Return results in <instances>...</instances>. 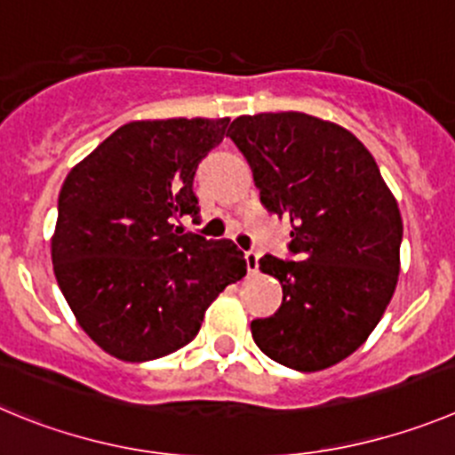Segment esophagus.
Returning <instances> with one entry per match:
<instances>
[{
	"label": "esophagus",
	"instance_id": "esophagus-1",
	"mask_svg": "<svg viewBox=\"0 0 455 455\" xmlns=\"http://www.w3.org/2000/svg\"><path fill=\"white\" fill-rule=\"evenodd\" d=\"M258 251H247L244 253V260H247V269H249V274H256L258 272Z\"/></svg>",
	"mask_w": 455,
	"mask_h": 455
}]
</instances>
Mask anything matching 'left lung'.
Returning a JSON list of instances; mask_svg holds the SVG:
<instances>
[{"instance_id":"obj_1","label":"left lung","mask_w":455,"mask_h":455,"mask_svg":"<svg viewBox=\"0 0 455 455\" xmlns=\"http://www.w3.org/2000/svg\"><path fill=\"white\" fill-rule=\"evenodd\" d=\"M228 138L251 165L263 206L292 224L297 258L258 260L283 285V304L253 319V342L290 370H326L365 342L395 294L399 206L365 145L333 122L258 113L233 120Z\"/></svg>"}]
</instances>
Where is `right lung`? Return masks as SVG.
Returning <instances> with one entry per match:
<instances>
[{
	"label": "right lung",
	"instance_id": "obj_1",
	"mask_svg": "<svg viewBox=\"0 0 455 455\" xmlns=\"http://www.w3.org/2000/svg\"><path fill=\"white\" fill-rule=\"evenodd\" d=\"M228 117L129 122L69 172L59 195L52 263L81 329L126 363L195 339L204 313L247 274L231 240L183 231L197 220L195 174Z\"/></svg>",
	"mask_w": 455,
	"mask_h": 455
}]
</instances>
